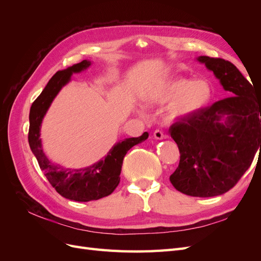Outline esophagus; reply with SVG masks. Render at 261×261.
Wrapping results in <instances>:
<instances>
[{"mask_svg":"<svg viewBox=\"0 0 261 261\" xmlns=\"http://www.w3.org/2000/svg\"><path fill=\"white\" fill-rule=\"evenodd\" d=\"M153 137H154V139H158V140H161V139H163V138H167V136L164 135V134L161 132V130H155L154 133H153Z\"/></svg>","mask_w":261,"mask_h":261,"instance_id":"1","label":"esophagus"}]
</instances>
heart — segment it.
Masks as SVG:
<instances>
[{
	"mask_svg": "<svg viewBox=\"0 0 261 261\" xmlns=\"http://www.w3.org/2000/svg\"><path fill=\"white\" fill-rule=\"evenodd\" d=\"M212 96L210 84L202 78L189 81L186 77H172L148 93V101L156 105L169 103L170 120L192 116L206 107Z\"/></svg>",
	"mask_w": 261,
	"mask_h": 261,
	"instance_id": "b5f03b06",
	"label": "heart"
}]
</instances>
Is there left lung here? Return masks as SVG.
I'll return each instance as SVG.
<instances>
[{
	"label": "left lung",
	"instance_id": "8db88e82",
	"mask_svg": "<svg viewBox=\"0 0 261 261\" xmlns=\"http://www.w3.org/2000/svg\"><path fill=\"white\" fill-rule=\"evenodd\" d=\"M232 97L219 100L170 127L180 159L170 176L178 192L193 197L226 193L261 149V100L231 62L198 57Z\"/></svg>",
	"mask_w": 261,
	"mask_h": 261
}]
</instances>
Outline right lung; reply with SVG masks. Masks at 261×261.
<instances>
[{"label":"right lung","instance_id":"add662e5","mask_svg":"<svg viewBox=\"0 0 261 261\" xmlns=\"http://www.w3.org/2000/svg\"><path fill=\"white\" fill-rule=\"evenodd\" d=\"M90 65V61L84 60L58 72L46 84L40 96L35 100L29 113L28 141L31 151L37 158L39 167L61 196L66 199L81 202L98 200L112 194L120 183L125 154L132 147L143 143L149 136V134L145 132L139 137L118 141L110 149L103 159L84 169H63L48 159L43 151L40 138L43 117L61 89L72 81V75L82 73Z\"/></svg>","mask_w":261,"mask_h":261}]
</instances>
